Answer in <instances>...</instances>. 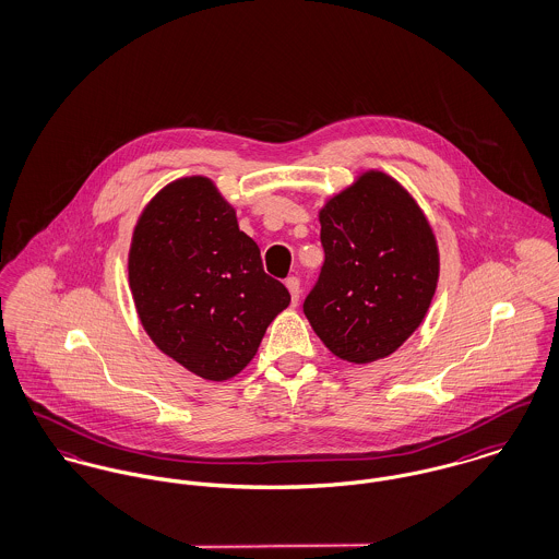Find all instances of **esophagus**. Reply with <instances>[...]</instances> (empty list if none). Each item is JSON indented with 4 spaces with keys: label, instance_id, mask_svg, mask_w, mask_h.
<instances>
[{
    "label": "esophagus",
    "instance_id": "obj_1",
    "mask_svg": "<svg viewBox=\"0 0 559 559\" xmlns=\"http://www.w3.org/2000/svg\"><path fill=\"white\" fill-rule=\"evenodd\" d=\"M286 288H288V293H290V299H293V305L299 304V297H301V282H299V277H288L286 280Z\"/></svg>",
    "mask_w": 559,
    "mask_h": 559
}]
</instances>
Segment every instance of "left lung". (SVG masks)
Wrapping results in <instances>:
<instances>
[{"instance_id":"1","label":"left lung","mask_w":559,"mask_h":559,"mask_svg":"<svg viewBox=\"0 0 559 559\" xmlns=\"http://www.w3.org/2000/svg\"><path fill=\"white\" fill-rule=\"evenodd\" d=\"M324 264L304 311L324 346L350 362L393 355L423 322L440 258L406 190L369 170L320 211Z\"/></svg>"}]
</instances>
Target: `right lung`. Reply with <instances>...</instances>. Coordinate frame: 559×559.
<instances>
[{
  "instance_id": "right-lung-1",
  "label": "right lung",
  "mask_w": 559,
  "mask_h": 559,
  "mask_svg": "<svg viewBox=\"0 0 559 559\" xmlns=\"http://www.w3.org/2000/svg\"><path fill=\"white\" fill-rule=\"evenodd\" d=\"M128 271L153 344L204 380L237 376L290 304L235 209L204 177L173 181L145 206Z\"/></svg>"
}]
</instances>
